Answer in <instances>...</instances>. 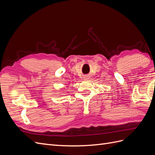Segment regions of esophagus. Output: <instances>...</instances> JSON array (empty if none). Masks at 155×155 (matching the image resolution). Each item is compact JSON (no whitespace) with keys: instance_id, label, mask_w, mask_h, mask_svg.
Segmentation results:
<instances>
[{"instance_id":"esophagus-1","label":"esophagus","mask_w":155,"mask_h":155,"mask_svg":"<svg viewBox=\"0 0 155 155\" xmlns=\"http://www.w3.org/2000/svg\"><path fill=\"white\" fill-rule=\"evenodd\" d=\"M85 78V79H87V78H88V77H87V76H86V77H85V78Z\"/></svg>"}]
</instances>
